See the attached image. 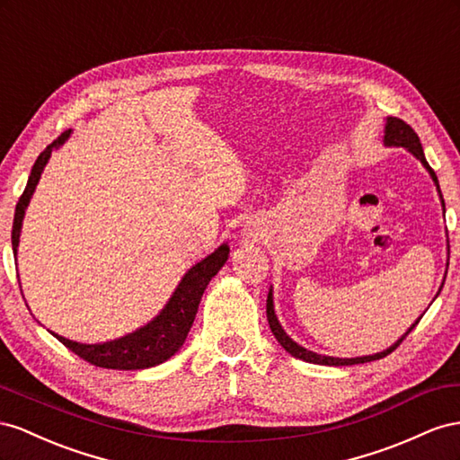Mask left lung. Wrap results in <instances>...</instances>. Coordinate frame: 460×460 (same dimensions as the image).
<instances>
[{
    "label": "left lung",
    "instance_id": "8db88e82",
    "mask_svg": "<svg viewBox=\"0 0 460 460\" xmlns=\"http://www.w3.org/2000/svg\"><path fill=\"white\" fill-rule=\"evenodd\" d=\"M384 146H397V148L401 146V148H406V150H409V152L416 157V160H420V164H422V165L426 167V172L429 173L431 181H434V185H436L438 194H439V200H441V208H443V212H445V202H443V196H441V190H439L438 175H436L434 169L429 167V164L426 162L422 144H420V138H418V135L412 130V127L406 125L402 119H397V117H387V119H385V128H384ZM447 268H449V261H447ZM445 275H447V271H445ZM443 283H445V279H443ZM443 283H441V287H439L438 295L434 296V300L439 296L441 288H443ZM266 314H268V323H270V327H271V333L275 335V339L279 341V345H281L288 354H291V357L300 358V360H305V362H310V364H322V366H352V364H364V362H372V360L384 358V357H387L389 352H393V350H395V349L402 343V339L414 330V327H416L418 322H420V318L424 316V314H422V316H420V318L409 327V330H406L404 335H401V337L395 341V343H393L389 349H385V350H382V352L368 354V357L337 358V357H325V354H318V352H314V350H308V349H305V347H300L298 343H295V341L285 333V330L281 327L278 316H275V308H273V287H270V293H268Z\"/></svg>",
    "mask_w": 460,
    "mask_h": 460
}]
</instances>
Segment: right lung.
Returning a JSON list of instances; mask_svg holds the SVG:
<instances>
[{"label": "right lung", "mask_w": 460, "mask_h": 460, "mask_svg": "<svg viewBox=\"0 0 460 460\" xmlns=\"http://www.w3.org/2000/svg\"><path fill=\"white\" fill-rule=\"evenodd\" d=\"M71 133H73L71 128L61 133L40 155H38V160L32 165L29 182H26V189L15 208V219H13L11 244H13V254H15V258H17L24 212L31 204L38 181L42 177V172L49 160L51 152L61 148L63 144L69 140ZM227 258H229V246L223 243L212 254H208L204 260L199 261V264H194L185 275H182L175 293L167 300V305L162 308V312L146 325L138 327V330L133 333H127L119 339L106 341V343H96V345L76 343V341L65 339L54 332H51V335H54L58 341H61V343L69 350L78 354L83 360L100 366V368H111V370L152 368V366H157L165 362L167 358H172L173 354L182 347V343H185V339L192 327V322L196 318V312H199V305L206 287L209 281H212L214 275L226 266Z\"/></svg>", "instance_id": "obj_1"}]
</instances>
